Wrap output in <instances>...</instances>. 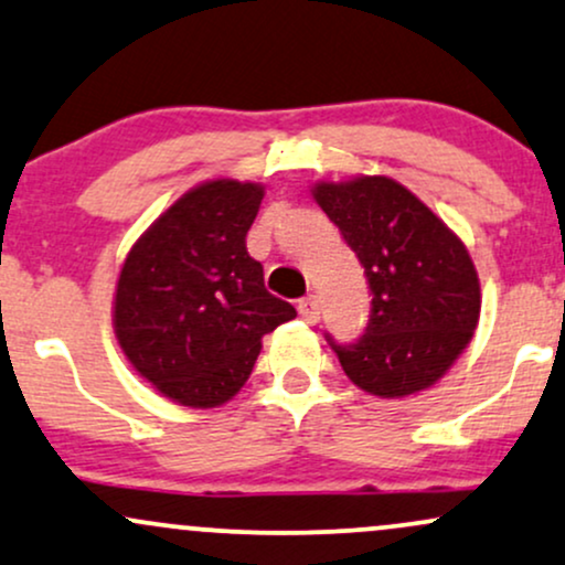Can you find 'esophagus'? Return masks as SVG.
I'll return each mask as SVG.
<instances>
[{
    "instance_id": "obj_1",
    "label": "esophagus",
    "mask_w": 565,
    "mask_h": 565,
    "mask_svg": "<svg viewBox=\"0 0 565 565\" xmlns=\"http://www.w3.org/2000/svg\"><path fill=\"white\" fill-rule=\"evenodd\" d=\"M298 315H301V320L309 324L320 322V301H317V296L301 298V301H298Z\"/></svg>"
}]
</instances>
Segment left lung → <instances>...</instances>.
Here are the masks:
<instances>
[{
  "label": "left lung",
  "instance_id": "8db88e82",
  "mask_svg": "<svg viewBox=\"0 0 565 565\" xmlns=\"http://www.w3.org/2000/svg\"><path fill=\"white\" fill-rule=\"evenodd\" d=\"M311 198L341 230L373 290L360 341H330L343 373L381 399L430 388L479 324L481 285L466 243L391 177L317 182Z\"/></svg>",
  "mask_w": 565,
  "mask_h": 565
}]
</instances>
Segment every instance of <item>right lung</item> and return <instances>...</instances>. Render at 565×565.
I'll return each instance as SVG.
<instances>
[{"label": "right lung", "mask_w": 565, "mask_h": 565, "mask_svg": "<svg viewBox=\"0 0 565 565\" xmlns=\"http://www.w3.org/2000/svg\"><path fill=\"white\" fill-rule=\"evenodd\" d=\"M264 184L209 179L139 235L113 296L118 347L166 399L192 409L230 402L248 381L262 338L296 309L264 288L245 235Z\"/></svg>", "instance_id": "obj_1"}]
</instances>
